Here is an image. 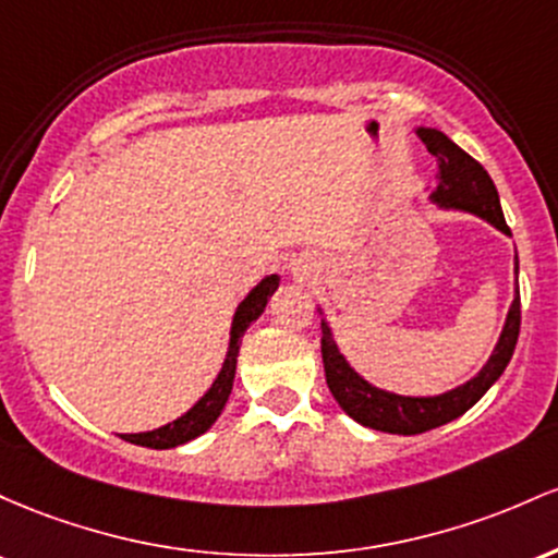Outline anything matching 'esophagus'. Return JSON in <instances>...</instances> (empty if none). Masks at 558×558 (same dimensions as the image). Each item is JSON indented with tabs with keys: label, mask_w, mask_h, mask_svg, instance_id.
Returning <instances> with one entry per match:
<instances>
[{
	"label": "esophagus",
	"mask_w": 558,
	"mask_h": 558,
	"mask_svg": "<svg viewBox=\"0 0 558 558\" xmlns=\"http://www.w3.org/2000/svg\"><path fill=\"white\" fill-rule=\"evenodd\" d=\"M292 277H298V279H305V277H308V266H303V263H292Z\"/></svg>",
	"instance_id": "34e87169"
}]
</instances>
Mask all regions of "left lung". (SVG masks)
I'll list each match as a JSON object with an SVG mask.
<instances>
[{"label":"left lung","instance_id":"1","mask_svg":"<svg viewBox=\"0 0 558 558\" xmlns=\"http://www.w3.org/2000/svg\"><path fill=\"white\" fill-rule=\"evenodd\" d=\"M416 136L427 144L429 153L437 158V186L429 190V203L442 210L472 213V216L482 218L490 227L504 231L506 236H511L504 210H500L498 190L493 179L487 177L485 168L472 155H466L453 140H448L442 131L418 126ZM514 274H519V258H514ZM318 313L324 316L322 308H318ZM519 313L522 311H519L517 281L514 300H511V308L506 313L504 329H500L490 359L485 361V366L472 379L453 387V390L440 392V396H398V392L372 385L355 372L353 363L342 353L329 322L322 318V359L331 396L340 403V409L363 427L390 432V435H422L427 429L442 427V424L466 414L496 385L504 368L509 366L519 337Z\"/></svg>","mask_w":558,"mask_h":558}]
</instances>
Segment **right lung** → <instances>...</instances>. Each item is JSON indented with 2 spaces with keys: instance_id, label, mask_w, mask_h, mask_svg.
Here are the masks:
<instances>
[{
  "instance_id": "obj_1",
  "label": "right lung",
  "mask_w": 558,
  "mask_h": 558,
  "mask_svg": "<svg viewBox=\"0 0 558 558\" xmlns=\"http://www.w3.org/2000/svg\"><path fill=\"white\" fill-rule=\"evenodd\" d=\"M279 287V274H268L263 277L253 290L247 292V298L236 305L234 318H231V329H229V350H227V359L221 363V372L218 377L213 379V385L208 387L203 398L192 405L186 414H181L173 422L162 424L158 429H149V432H134V435H121L123 440L134 442V446H144V448H155V450H166V448H177L184 446V442L195 440V437L208 432L216 418L221 416L223 405L231 396V385H234V372H236V355H240V345H242V337L250 329V324L266 311L268 298L277 292Z\"/></svg>"
}]
</instances>
